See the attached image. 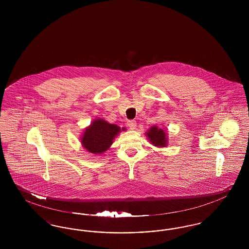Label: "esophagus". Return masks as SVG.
<instances>
[{
    "mask_svg": "<svg viewBox=\"0 0 249 249\" xmlns=\"http://www.w3.org/2000/svg\"><path fill=\"white\" fill-rule=\"evenodd\" d=\"M127 125H128V127L130 128V130H135V128H136V121L135 120H129Z\"/></svg>",
    "mask_w": 249,
    "mask_h": 249,
    "instance_id": "1",
    "label": "esophagus"
}]
</instances>
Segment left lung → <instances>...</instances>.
Wrapping results in <instances>:
<instances>
[{"mask_svg": "<svg viewBox=\"0 0 249 249\" xmlns=\"http://www.w3.org/2000/svg\"><path fill=\"white\" fill-rule=\"evenodd\" d=\"M147 137L150 142L156 146H165L167 144V138L165 132L162 129H159L158 127H151L150 130L146 132Z\"/></svg>", "mask_w": 249, "mask_h": 249, "instance_id": "8db88e82", "label": "left lung"}]
</instances>
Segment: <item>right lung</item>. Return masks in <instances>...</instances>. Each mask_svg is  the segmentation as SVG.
Masks as SVG:
<instances>
[{"label": "right lung", "mask_w": 249, "mask_h": 249, "mask_svg": "<svg viewBox=\"0 0 249 249\" xmlns=\"http://www.w3.org/2000/svg\"><path fill=\"white\" fill-rule=\"evenodd\" d=\"M119 131V126L110 124L103 119H95L85 130L81 142L90 153L101 154L108 149Z\"/></svg>", "instance_id": "right-lung-1"}]
</instances>
